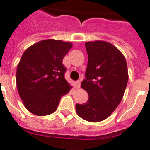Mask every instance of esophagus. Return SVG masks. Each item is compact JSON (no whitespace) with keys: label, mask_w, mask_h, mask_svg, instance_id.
<instances>
[{"label":"esophagus","mask_w":150,"mask_h":150,"mask_svg":"<svg viewBox=\"0 0 150 150\" xmlns=\"http://www.w3.org/2000/svg\"><path fill=\"white\" fill-rule=\"evenodd\" d=\"M74 87H75V89L80 88V87H81V82H80V81H78L75 82V83H74Z\"/></svg>","instance_id":"34e87169"}]
</instances>
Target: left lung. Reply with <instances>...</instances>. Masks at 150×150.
Instances as JSON below:
<instances>
[{"label": "left lung", "instance_id": "obj_1", "mask_svg": "<svg viewBox=\"0 0 150 150\" xmlns=\"http://www.w3.org/2000/svg\"><path fill=\"white\" fill-rule=\"evenodd\" d=\"M88 63L81 87L89 98L76 104L78 115L89 122H99L111 114L120 103L128 79L127 63L115 46L104 41L85 43Z\"/></svg>", "mask_w": 150, "mask_h": 150}]
</instances>
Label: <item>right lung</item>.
I'll list each match as a JSON object with an SVG mask.
<instances>
[{"label":"right lung","instance_id":"right-lung-1","mask_svg":"<svg viewBox=\"0 0 150 150\" xmlns=\"http://www.w3.org/2000/svg\"><path fill=\"white\" fill-rule=\"evenodd\" d=\"M70 42L46 40L24 52L16 72L18 94L26 108L37 116L51 114L60 98L69 92L63 59L72 48Z\"/></svg>","mask_w":150,"mask_h":150}]
</instances>
